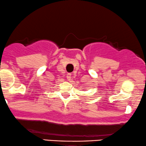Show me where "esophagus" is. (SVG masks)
<instances>
[{
  "label": "esophagus",
  "mask_w": 146,
  "mask_h": 146,
  "mask_svg": "<svg viewBox=\"0 0 146 146\" xmlns=\"http://www.w3.org/2000/svg\"><path fill=\"white\" fill-rule=\"evenodd\" d=\"M66 78H67L68 81H70V80H71V78H72V74H71L68 73L67 74V76H66Z\"/></svg>",
  "instance_id": "1"
}]
</instances>
